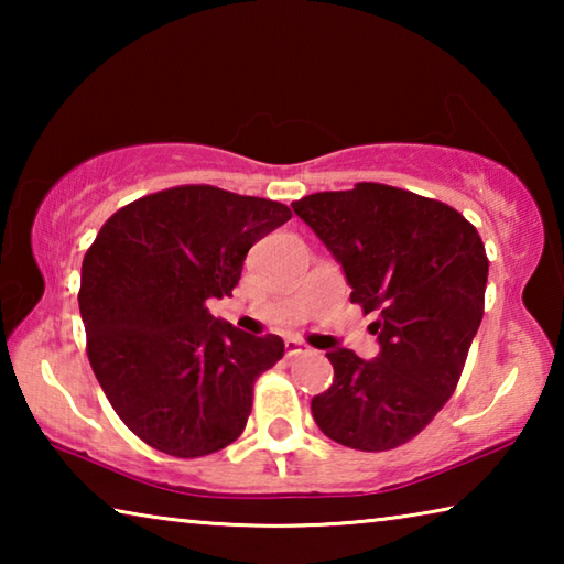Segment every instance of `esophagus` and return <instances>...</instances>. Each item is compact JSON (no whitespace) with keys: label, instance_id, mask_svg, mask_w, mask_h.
Here are the masks:
<instances>
[{"label":"esophagus","instance_id":"obj_1","mask_svg":"<svg viewBox=\"0 0 564 564\" xmlns=\"http://www.w3.org/2000/svg\"><path fill=\"white\" fill-rule=\"evenodd\" d=\"M308 350V346H305L303 340L299 338H289L285 340V356H301V352Z\"/></svg>","mask_w":564,"mask_h":564}]
</instances>
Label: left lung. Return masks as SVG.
<instances>
[{"label":"left lung","mask_w":564,"mask_h":564,"mask_svg":"<svg viewBox=\"0 0 564 564\" xmlns=\"http://www.w3.org/2000/svg\"><path fill=\"white\" fill-rule=\"evenodd\" d=\"M293 212L326 243L350 303L378 313L380 352H326L333 386L311 400L330 441L393 451L423 431L460 380L482 321L488 256L475 226L447 204L386 184L321 191Z\"/></svg>","instance_id":"8db88e82"}]
</instances>
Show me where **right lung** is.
Returning <instances> with one entry per match:
<instances>
[{
    "mask_svg": "<svg viewBox=\"0 0 564 564\" xmlns=\"http://www.w3.org/2000/svg\"><path fill=\"white\" fill-rule=\"evenodd\" d=\"M291 208L216 186H176L119 208L84 256L79 311L94 376L133 435L202 457L243 433L253 383L283 358L279 336L214 318L248 248Z\"/></svg>",
    "mask_w": 564,
    "mask_h": 564,
    "instance_id": "right-lung-1",
    "label": "right lung"
}]
</instances>
